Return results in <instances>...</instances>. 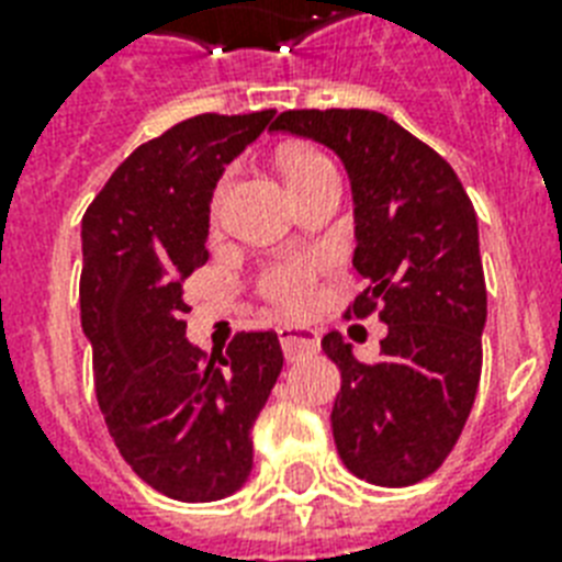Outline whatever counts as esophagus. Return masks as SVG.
<instances>
[{
	"mask_svg": "<svg viewBox=\"0 0 562 562\" xmlns=\"http://www.w3.org/2000/svg\"><path fill=\"white\" fill-rule=\"evenodd\" d=\"M280 344L285 350V359H300L303 352H315L321 347V338H317L315 329L308 326H280Z\"/></svg>",
	"mask_w": 562,
	"mask_h": 562,
	"instance_id": "34e87169",
	"label": "esophagus"
}]
</instances>
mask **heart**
I'll use <instances>...</instances> for the list:
<instances>
[{"label":"heart","instance_id":"1","mask_svg":"<svg viewBox=\"0 0 562 562\" xmlns=\"http://www.w3.org/2000/svg\"><path fill=\"white\" fill-rule=\"evenodd\" d=\"M329 171H335L333 162L326 160L321 151H312V148H294L282 160V175L289 180L291 192L306 189L308 183H315L317 178H324ZM227 187L229 175L221 180L215 194H212V212L221 210ZM315 259H308V256H285V259H277V262H271L259 273V291H262L265 300H271L273 306L282 308V312H303L312 303V294H315Z\"/></svg>","mask_w":562,"mask_h":562}]
</instances>
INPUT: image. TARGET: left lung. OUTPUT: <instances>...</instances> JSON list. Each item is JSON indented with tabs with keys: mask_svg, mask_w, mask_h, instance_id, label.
<instances>
[{
	"mask_svg": "<svg viewBox=\"0 0 562 562\" xmlns=\"http://www.w3.org/2000/svg\"><path fill=\"white\" fill-rule=\"evenodd\" d=\"M271 131L341 157L356 203L352 268L368 282L347 317L379 312L387 324L375 364H361L341 333L321 341L341 370L338 454L370 484H417L449 458L479 393L487 285L470 194L435 148L375 110H285Z\"/></svg>",
	"mask_w": 562,
	"mask_h": 562,
	"instance_id": "1",
	"label": "left lung"
}]
</instances>
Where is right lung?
Here are the masks:
<instances>
[{
	"instance_id": "obj_1",
	"label": "right lung",
	"mask_w": 562,
	"mask_h": 562,
	"mask_svg": "<svg viewBox=\"0 0 562 562\" xmlns=\"http://www.w3.org/2000/svg\"><path fill=\"white\" fill-rule=\"evenodd\" d=\"M273 113H201L169 127L110 175L81 221V326L99 408L127 467L178 502L245 484L254 423L282 370L273 329L238 333L206 356L183 321V285L210 259L212 189Z\"/></svg>"
}]
</instances>
